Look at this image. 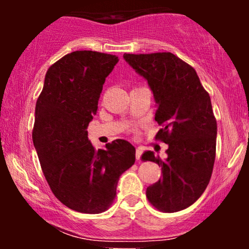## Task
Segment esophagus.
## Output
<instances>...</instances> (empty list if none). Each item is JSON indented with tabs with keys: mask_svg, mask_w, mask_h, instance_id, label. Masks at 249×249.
I'll return each mask as SVG.
<instances>
[{
	"mask_svg": "<svg viewBox=\"0 0 249 249\" xmlns=\"http://www.w3.org/2000/svg\"><path fill=\"white\" fill-rule=\"evenodd\" d=\"M142 154V147H137V150H136V159H137V160H141Z\"/></svg>",
	"mask_w": 249,
	"mask_h": 249,
	"instance_id": "34e87169",
	"label": "esophagus"
}]
</instances>
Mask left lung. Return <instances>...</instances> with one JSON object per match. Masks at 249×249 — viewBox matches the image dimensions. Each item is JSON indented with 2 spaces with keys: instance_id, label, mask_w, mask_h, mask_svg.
<instances>
[{
  "instance_id": "8db88e82",
  "label": "left lung",
  "mask_w": 249,
  "mask_h": 249,
  "mask_svg": "<svg viewBox=\"0 0 249 249\" xmlns=\"http://www.w3.org/2000/svg\"><path fill=\"white\" fill-rule=\"evenodd\" d=\"M124 59L147 81L156 102L157 133L168 145L166 159L152 151L144 160L161 166L162 177L146 188L157 210L178 212L194 204L206 190L215 160L216 127L210 95L196 70L171 53H124Z\"/></svg>"
}]
</instances>
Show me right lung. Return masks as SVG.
Returning <instances> with one entry per match:
<instances>
[{
  "label": "right lung",
  "mask_w": 249,
  "mask_h": 249,
  "mask_svg": "<svg viewBox=\"0 0 249 249\" xmlns=\"http://www.w3.org/2000/svg\"><path fill=\"white\" fill-rule=\"evenodd\" d=\"M115 55L73 51L53 64L36 103L33 142L48 184L63 205L81 213L105 211L136 148L117 139L96 150L88 138Z\"/></svg>",
  "instance_id": "right-lung-1"
}]
</instances>
